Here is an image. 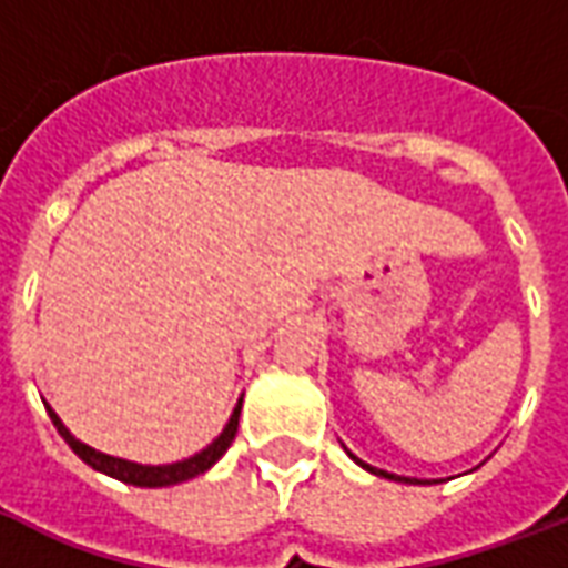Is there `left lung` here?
<instances>
[{"label": "left lung", "instance_id": "obj_1", "mask_svg": "<svg viewBox=\"0 0 568 568\" xmlns=\"http://www.w3.org/2000/svg\"><path fill=\"white\" fill-rule=\"evenodd\" d=\"M345 450H347V448H345ZM347 457L354 459L356 466H363L365 471H372V475H377V477H386V480H395V484H439V480H418V477L392 475V471H383V468H374V466H368V463H363V459H359V457H354V454H351V450H347Z\"/></svg>", "mask_w": 568, "mask_h": 568}]
</instances>
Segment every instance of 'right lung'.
Listing matches in <instances>:
<instances>
[{"label":"right lung","mask_w":568,"mask_h":568,"mask_svg":"<svg viewBox=\"0 0 568 568\" xmlns=\"http://www.w3.org/2000/svg\"><path fill=\"white\" fill-rule=\"evenodd\" d=\"M241 400H244V397H239V404H235V409H232L230 422H226V427H223L217 439L209 442L203 450H196L194 457L180 459V463H168V466H144V463H132V459L102 454V450L91 448V445H84L82 439H75L73 433L64 427V422L58 418V413L52 409V406H47V413H49V418H52V424L58 427V433L64 436L67 445L73 448L75 457L82 459V463H88L93 471H102V475L114 477V480H123V484H129V486L159 489V486H176V484H185V480H191V477L205 475V471H209V468H212L214 463L223 457V454H226V448H230L232 439H235V433H239Z\"/></svg>","instance_id":"add662e5"}]
</instances>
